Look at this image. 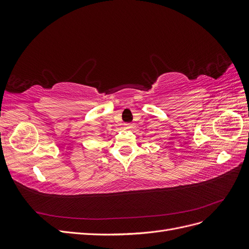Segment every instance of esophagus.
<instances>
[{"mask_svg": "<svg viewBox=\"0 0 249 249\" xmlns=\"http://www.w3.org/2000/svg\"><path fill=\"white\" fill-rule=\"evenodd\" d=\"M124 129L126 131H130L133 129V124H124Z\"/></svg>", "mask_w": 249, "mask_h": 249, "instance_id": "obj_1", "label": "esophagus"}]
</instances>
